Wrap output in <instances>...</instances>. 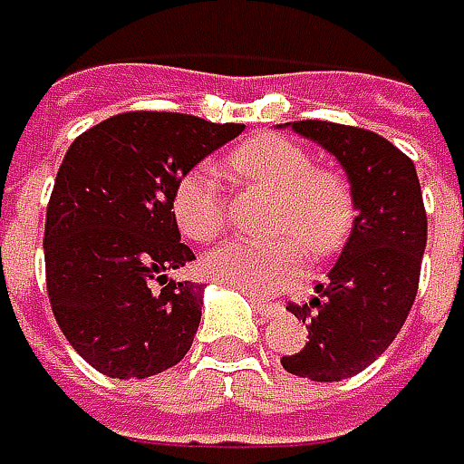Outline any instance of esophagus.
Returning a JSON list of instances; mask_svg holds the SVG:
<instances>
[{
    "label": "esophagus",
    "mask_w": 464,
    "mask_h": 464,
    "mask_svg": "<svg viewBox=\"0 0 464 464\" xmlns=\"http://www.w3.org/2000/svg\"><path fill=\"white\" fill-rule=\"evenodd\" d=\"M250 303H253V308L261 313L264 318H276V315H282V311H285L279 303H268V300L258 297V295H253V292H250Z\"/></svg>",
    "instance_id": "obj_1"
}]
</instances>
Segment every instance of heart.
Instances as JSON below:
<instances>
[{
  "label": "heart",
  "mask_w": 464,
  "mask_h": 464,
  "mask_svg": "<svg viewBox=\"0 0 464 464\" xmlns=\"http://www.w3.org/2000/svg\"><path fill=\"white\" fill-rule=\"evenodd\" d=\"M237 177L274 198L266 217V240H232L206 256V271L245 292L285 290L303 274V250L326 258L347 240L355 221V200L347 177L313 164V156L285 135L247 138L232 156ZM174 219L182 235L198 243L217 240L227 224L221 174L198 164L182 174L172 193Z\"/></svg>",
  "instance_id": "1"
}]
</instances>
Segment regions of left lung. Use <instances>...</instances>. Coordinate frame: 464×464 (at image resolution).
<instances>
[{
  "label": "left lung",
  "instance_id": "obj_1",
  "mask_svg": "<svg viewBox=\"0 0 464 464\" xmlns=\"http://www.w3.org/2000/svg\"><path fill=\"white\" fill-rule=\"evenodd\" d=\"M290 125L336 156L358 214L318 295L287 305L308 324V342L282 365L311 382H342L365 371L405 324L429 237L426 206L415 164L382 135L321 120Z\"/></svg>",
  "mask_w": 464,
  "mask_h": 464
}]
</instances>
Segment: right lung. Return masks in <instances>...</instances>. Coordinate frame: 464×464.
I'll return each instance as SVG.
<instances>
[{
    "mask_svg": "<svg viewBox=\"0 0 464 464\" xmlns=\"http://www.w3.org/2000/svg\"><path fill=\"white\" fill-rule=\"evenodd\" d=\"M245 125L179 111L114 114L72 140L46 206V292L62 334L99 373L146 379L188 355L203 285L169 271L179 243L177 179Z\"/></svg>",
    "mask_w": 464,
    "mask_h": 464,
    "instance_id": "right-lung-1",
    "label": "right lung"
}]
</instances>
